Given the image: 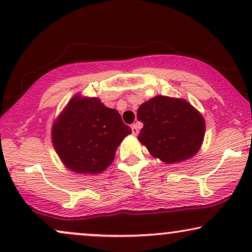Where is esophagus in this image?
Listing matches in <instances>:
<instances>
[{
	"instance_id": "1",
	"label": "esophagus",
	"mask_w": 252,
	"mask_h": 252,
	"mask_svg": "<svg viewBox=\"0 0 252 252\" xmlns=\"http://www.w3.org/2000/svg\"><path fill=\"white\" fill-rule=\"evenodd\" d=\"M131 132H132V135H134V136H136V135L138 134V126H137V123L132 124V126H131Z\"/></svg>"
}]
</instances>
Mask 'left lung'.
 <instances>
[{"instance_id":"obj_1","label":"left lung","mask_w":252,"mask_h":252,"mask_svg":"<svg viewBox=\"0 0 252 252\" xmlns=\"http://www.w3.org/2000/svg\"><path fill=\"white\" fill-rule=\"evenodd\" d=\"M137 120L143 123L138 141L164 163L193 158L204 141V117L182 98H152L140 105Z\"/></svg>"}]
</instances>
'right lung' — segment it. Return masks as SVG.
Listing matches in <instances>:
<instances>
[{
    "label": "right lung",
    "instance_id": "add662e5",
    "mask_svg": "<svg viewBox=\"0 0 252 252\" xmlns=\"http://www.w3.org/2000/svg\"><path fill=\"white\" fill-rule=\"evenodd\" d=\"M130 126L117 110L106 108L96 97L76 94L52 126V142L66 168L79 174H98L115 158Z\"/></svg>",
    "mask_w": 252,
    "mask_h": 252
}]
</instances>
